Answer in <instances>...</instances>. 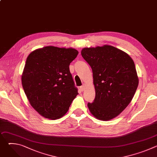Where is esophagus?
<instances>
[{
	"label": "esophagus",
	"mask_w": 157,
	"mask_h": 157,
	"mask_svg": "<svg viewBox=\"0 0 157 157\" xmlns=\"http://www.w3.org/2000/svg\"><path fill=\"white\" fill-rule=\"evenodd\" d=\"M85 84H83L82 86H80V89H81V91H83L84 89H85Z\"/></svg>",
	"instance_id": "1"
}]
</instances>
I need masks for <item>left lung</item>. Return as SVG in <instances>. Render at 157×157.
Wrapping results in <instances>:
<instances>
[{
    "instance_id": "obj_1",
    "label": "left lung",
    "mask_w": 157,
    "mask_h": 157,
    "mask_svg": "<svg viewBox=\"0 0 157 157\" xmlns=\"http://www.w3.org/2000/svg\"><path fill=\"white\" fill-rule=\"evenodd\" d=\"M82 58L90 65L96 96L87 106L97 119L109 121L127 107L139 84L136 66L123 51L113 46L84 48Z\"/></svg>"
}]
</instances>
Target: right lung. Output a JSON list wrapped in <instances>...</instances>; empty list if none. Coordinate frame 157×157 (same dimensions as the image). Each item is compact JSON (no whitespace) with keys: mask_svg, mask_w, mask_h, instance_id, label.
Masks as SVG:
<instances>
[{"mask_svg":"<svg viewBox=\"0 0 157 157\" xmlns=\"http://www.w3.org/2000/svg\"><path fill=\"white\" fill-rule=\"evenodd\" d=\"M78 55L74 48L48 46L27 57L22 86L31 105L43 117L61 118L78 95L69 67Z\"/></svg>","mask_w":157,"mask_h":157,"instance_id":"right-lung-1","label":"right lung"}]
</instances>
